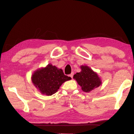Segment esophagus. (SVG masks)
Listing matches in <instances>:
<instances>
[{"label": "esophagus", "mask_w": 134, "mask_h": 134, "mask_svg": "<svg viewBox=\"0 0 134 134\" xmlns=\"http://www.w3.org/2000/svg\"><path fill=\"white\" fill-rule=\"evenodd\" d=\"M73 75H74V72H71V74H70V76L71 77V79H72V77H73Z\"/></svg>", "instance_id": "obj_1"}]
</instances>
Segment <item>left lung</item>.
Returning <instances> with one entry per match:
<instances>
[{
    "label": "left lung",
    "instance_id": "8db88e82",
    "mask_svg": "<svg viewBox=\"0 0 134 134\" xmlns=\"http://www.w3.org/2000/svg\"><path fill=\"white\" fill-rule=\"evenodd\" d=\"M81 71L73 76L83 92L89 93L102 85V80L97 72L87 65H81Z\"/></svg>",
    "mask_w": 134,
    "mask_h": 134
}]
</instances>
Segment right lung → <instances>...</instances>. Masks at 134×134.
Here are the masks:
<instances>
[{
	"mask_svg": "<svg viewBox=\"0 0 134 134\" xmlns=\"http://www.w3.org/2000/svg\"><path fill=\"white\" fill-rule=\"evenodd\" d=\"M71 79L64 75L62 69L51 64L35 70L31 76L32 82L35 87L41 93L47 96L55 93L63 83Z\"/></svg>",
	"mask_w": 134,
	"mask_h": 134,
	"instance_id": "add662e5",
	"label": "right lung"
}]
</instances>
